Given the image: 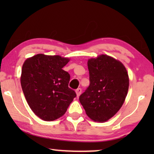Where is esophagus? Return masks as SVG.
Here are the masks:
<instances>
[{
  "label": "esophagus",
  "instance_id": "34e87169",
  "mask_svg": "<svg viewBox=\"0 0 154 154\" xmlns=\"http://www.w3.org/2000/svg\"><path fill=\"white\" fill-rule=\"evenodd\" d=\"M75 92H76L77 97H79L80 95H81V94L82 92V89L81 88H78V89H76V90H75Z\"/></svg>",
  "mask_w": 154,
  "mask_h": 154
}]
</instances>
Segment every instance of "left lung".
Instances as JSON below:
<instances>
[{
  "label": "left lung",
  "instance_id": "8db88e82",
  "mask_svg": "<svg viewBox=\"0 0 154 154\" xmlns=\"http://www.w3.org/2000/svg\"><path fill=\"white\" fill-rule=\"evenodd\" d=\"M90 85L79 97L86 114L97 122L108 121L116 113L127 96L129 78L121 62L99 56L88 62Z\"/></svg>",
  "mask_w": 154,
  "mask_h": 154
}]
</instances>
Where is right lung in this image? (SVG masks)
I'll list each match as a JSON object with an SVG mask.
<instances>
[{
	"mask_svg": "<svg viewBox=\"0 0 154 154\" xmlns=\"http://www.w3.org/2000/svg\"><path fill=\"white\" fill-rule=\"evenodd\" d=\"M69 61L59 55L38 54L23 64V92L33 112L43 121L62 116L76 97L74 90L69 88L70 75L62 69Z\"/></svg>",
	"mask_w": 154,
	"mask_h": 154,
	"instance_id": "right-lung-1",
	"label": "right lung"
}]
</instances>
